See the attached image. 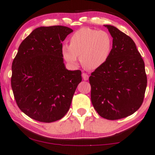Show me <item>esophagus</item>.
Returning <instances> with one entry per match:
<instances>
[{
	"instance_id": "esophagus-1",
	"label": "esophagus",
	"mask_w": 155,
	"mask_h": 155,
	"mask_svg": "<svg viewBox=\"0 0 155 155\" xmlns=\"http://www.w3.org/2000/svg\"><path fill=\"white\" fill-rule=\"evenodd\" d=\"M82 77H83V79L85 80V81H87L89 79V75L87 74V73H85V72H83V74H82Z\"/></svg>"
}]
</instances>
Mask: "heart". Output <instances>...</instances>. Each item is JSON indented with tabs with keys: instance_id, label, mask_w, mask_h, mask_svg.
I'll list each match as a JSON object with an SVG mask.
<instances>
[{
	"instance_id": "b5f03b06",
	"label": "heart",
	"mask_w": 155,
	"mask_h": 155,
	"mask_svg": "<svg viewBox=\"0 0 155 155\" xmlns=\"http://www.w3.org/2000/svg\"><path fill=\"white\" fill-rule=\"evenodd\" d=\"M70 45L61 47V54L67 62L76 66L78 56L87 68L94 70L104 64L110 56L113 38L104 30L82 28L72 34Z\"/></svg>"
}]
</instances>
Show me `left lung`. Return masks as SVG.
<instances>
[{"label": "left lung", "mask_w": 155, "mask_h": 155, "mask_svg": "<svg viewBox=\"0 0 155 155\" xmlns=\"http://www.w3.org/2000/svg\"><path fill=\"white\" fill-rule=\"evenodd\" d=\"M113 38L110 56L89 77L91 100L98 114L117 120L134 114L144 101L147 77L144 60L131 37L106 25Z\"/></svg>", "instance_id": "left-lung-1"}]
</instances>
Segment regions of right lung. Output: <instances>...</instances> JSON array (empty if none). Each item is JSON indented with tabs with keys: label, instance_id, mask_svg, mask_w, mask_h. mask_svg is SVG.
<instances>
[{
	"label": "right lung",
	"instance_id": "1",
	"mask_svg": "<svg viewBox=\"0 0 155 155\" xmlns=\"http://www.w3.org/2000/svg\"><path fill=\"white\" fill-rule=\"evenodd\" d=\"M72 32L63 26L39 27L19 47L11 87L19 109L31 119L51 123L68 111L82 81L81 70L66 69L61 54V42Z\"/></svg>",
	"mask_w": 155,
	"mask_h": 155
}]
</instances>
